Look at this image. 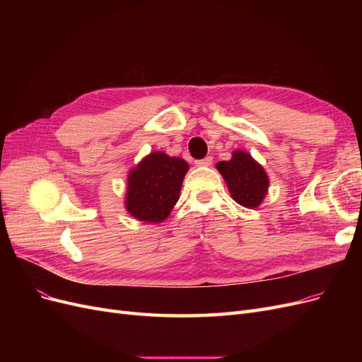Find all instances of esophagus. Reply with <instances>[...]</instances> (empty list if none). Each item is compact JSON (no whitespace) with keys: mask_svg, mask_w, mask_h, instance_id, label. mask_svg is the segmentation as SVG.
Here are the masks:
<instances>
[{"mask_svg":"<svg viewBox=\"0 0 362 362\" xmlns=\"http://www.w3.org/2000/svg\"><path fill=\"white\" fill-rule=\"evenodd\" d=\"M194 164H196V166H211V164H213V157L211 156H206L205 158L196 160Z\"/></svg>","mask_w":362,"mask_h":362,"instance_id":"34e87169","label":"esophagus"}]
</instances>
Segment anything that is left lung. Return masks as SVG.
Wrapping results in <instances>:
<instances>
[{
  "label": "left lung",
  "instance_id": "1",
  "mask_svg": "<svg viewBox=\"0 0 362 362\" xmlns=\"http://www.w3.org/2000/svg\"><path fill=\"white\" fill-rule=\"evenodd\" d=\"M217 170L222 173L234 201L246 208H257L264 199L269 178L259 164L245 151H235L229 161H218Z\"/></svg>",
  "mask_w": 362,
  "mask_h": 362
}]
</instances>
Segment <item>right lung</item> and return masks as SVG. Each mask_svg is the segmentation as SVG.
<instances>
[{
    "label": "right lung",
    "instance_id": "obj_1",
    "mask_svg": "<svg viewBox=\"0 0 362 362\" xmlns=\"http://www.w3.org/2000/svg\"><path fill=\"white\" fill-rule=\"evenodd\" d=\"M189 164L164 152H152L129 172L125 206L141 222L158 223L180 199V190Z\"/></svg>",
    "mask_w": 362,
    "mask_h": 362
}]
</instances>
